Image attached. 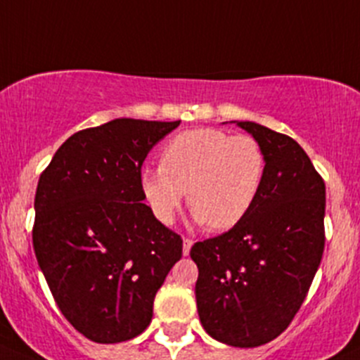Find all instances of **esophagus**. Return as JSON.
Here are the masks:
<instances>
[{
	"mask_svg": "<svg viewBox=\"0 0 360 360\" xmlns=\"http://www.w3.org/2000/svg\"><path fill=\"white\" fill-rule=\"evenodd\" d=\"M191 245H193V242H191L190 238H184V240H183V254H184V256H188V254H190Z\"/></svg>",
	"mask_w": 360,
	"mask_h": 360,
	"instance_id": "1",
	"label": "esophagus"
}]
</instances>
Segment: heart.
Returning a JSON list of instances; mask_svg holds the SVG:
<instances>
[{
  "label": "heart",
  "mask_w": 360,
  "mask_h": 360,
  "mask_svg": "<svg viewBox=\"0 0 360 360\" xmlns=\"http://www.w3.org/2000/svg\"><path fill=\"white\" fill-rule=\"evenodd\" d=\"M266 167V153L254 137L195 129L163 148L162 165L141 172V190L162 224L176 221L188 193L193 219L224 231L240 224L252 210Z\"/></svg>",
  "instance_id": "heart-1"
}]
</instances>
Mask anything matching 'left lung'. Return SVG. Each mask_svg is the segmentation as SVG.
I'll use <instances>...</instances> for the list:
<instances>
[{
  "label": "left lung",
  "mask_w": 360,
  "mask_h": 360,
  "mask_svg": "<svg viewBox=\"0 0 360 360\" xmlns=\"http://www.w3.org/2000/svg\"><path fill=\"white\" fill-rule=\"evenodd\" d=\"M263 146L266 179L244 221L197 242L191 259L200 322L214 340L252 348L288 329L324 252L326 184L303 148L254 122H237Z\"/></svg>",
  "instance_id": "8db88e82"
}]
</instances>
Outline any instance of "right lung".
<instances>
[{"label": "right lung", "instance_id": "obj_1", "mask_svg": "<svg viewBox=\"0 0 360 360\" xmlns=\"http://www.w3.org/2000/svg\"><path fill=\"white\" fill-rule=\"evenodd\" d=\"M177 122L116 118L79 130L39 176L32 245L57 307L96 343L132 340L183 256V240L143 203L141 167Z\"/></svg>", "mask_w": 360, "mask_h": 360}]
</instances>
